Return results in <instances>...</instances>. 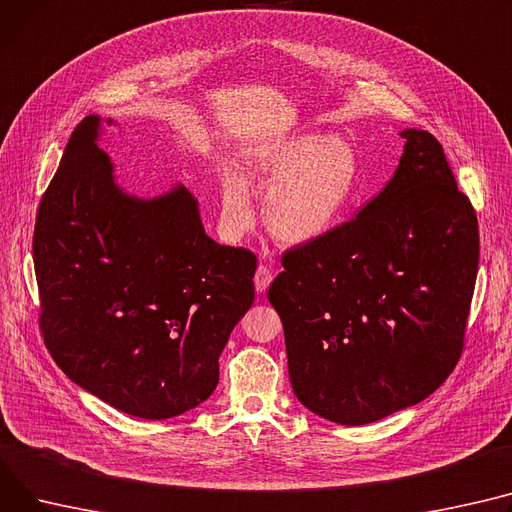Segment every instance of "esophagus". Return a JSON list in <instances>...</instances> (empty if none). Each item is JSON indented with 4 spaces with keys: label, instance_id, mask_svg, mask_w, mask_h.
I'll return each mask as SVG.
<instances>
[{
    "label": "esophagus",
    "instance_id": "esophagus-1",
    "mask_svg": "<svg viewBox=\"0 0 512 512\" xmlns=\"http://www.w3.org/2000/svg\"><path fill=\"white\" fill-rule=\"evenodd\" d=\"M253 280H255V290L261 294V292H265L269 288L271 280H274V274H271V269L267 265H259Z\"/></svg>",
    "mask_w": 512,
    "mask_h": 512
}]
</instances>
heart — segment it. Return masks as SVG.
Segmentation results:
<instances>
[{
  "label": "heart",
  "mask_w": 512,
  "mask_h": 512,
  "mask_svg": "<svg viewBox=\"0 0 512 512\" xmlns=\"http://www.w3.org/2000/svg\"><path fill=\"white\" fill-rule=\"evenodd\" d=\"M249 181L267 187L263 222L284 245H306L329 234L352 206L358 187V156L342 138L298 133L261 154ZM222 228L230 238L243 236L255 220L241 179L222 185Z\"/></svg>",
  "instance_id": "b5f03b06"
}]
</instances>
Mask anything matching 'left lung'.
<instances>
[{
  "instance_id": "8db88e82",
  "label": "left lung",
  "mask_w": 512,
  "mask_h": 512,
  "mask_svg": "<svg viewBox=\"0 0 512 512\" xmlns=\"http://www.w3.org/2000/svg\"><path fill=\"white\" fill-rule=\"evenodd\" d=\"M401 138L385 189L356 218L286 251L267 292L298 401L344 426L420 403L463 352L478 218L434 135Z\"/></svg>"
}]
</instances>
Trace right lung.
I'll return each mask as SVG.
<instances>
[{"label": "right lung", "instance_id": "right-lung-1", "mask_svg": "<svg viewBox=\"0 0 512 512\" xmlns=\"http://www.w3.org/2000/svg\"><path fill=\"white\" fill-rule=\"evenodd\" d=\"M111 123V119H109ZM88 115L65 146L32 236L41 331L76 385L166 420L218 385V358L255 300L257 257L206 234L193 195H127Z\"/></svg>", "mask_w": 512, "mask_h": 512}]
</instances>
